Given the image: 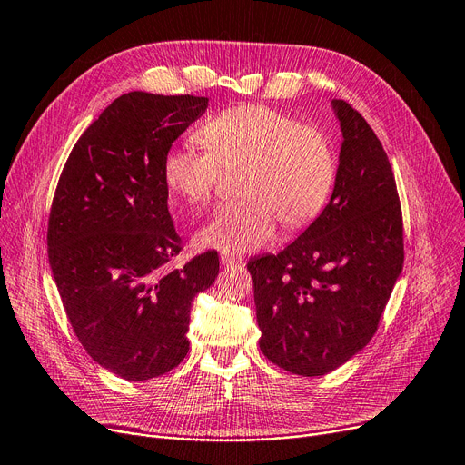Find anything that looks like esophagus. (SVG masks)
Wrapping results in <instances>:
<instances>
[{"instance_id":"esophagus-1","label":"esophagus","mask_w":465,"mask_h":465,"mask_svg":"<svg viewBox=\"0 0 465 465\" xmlns=\"http://www.w3.org/2000/svg\"><path fill=\"white\" fill-rule=\"evenodd\" d=\"M221 262L225 264V267H234V264L242 262V257L238 253H231V252H221Z\"/></svg>"}]
</instances>
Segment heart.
Returning <instances> with one entry per match:
<instances>
[{
  "label": "heart",
  "instance_id": "1",
  "mask_svg": "<svg viewBox=\"0 0 465 465\" xmlns=\"http://www.w3.org/2000/svg\"><path fill=\"white\" fill-rule=\"evenodd\" d=\"M204 147L182 143L163 157V178L189 206L212 201L223 170L240 168L242 198L221 206L198 234L204 248L253 252L276 236L278 221L299 229L325 208L337 163L327 136L274 107L248 104L225 109L198 130Z\"/></svg>",
  "mask_w": 465,
  "mask_h": 465
}]
</instances>
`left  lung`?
<instances>
[{"instance_id": "8db88e82", "label": "left lung", "mask_w": 465, "mask_h": 465, "mask_svg": "<svg viewBox=\"0 0 465 465\" xmlns=\"http://www.w3.org/2000/svg\"><path fill=\"white\" fill-rule=\"evenodd\" d=\"M331 105L344 140L329 204L293 244L248 262L261 351L301 377H322L365 348L405 257L388 154L348 102Z\"/></svg>"}]
</instances>
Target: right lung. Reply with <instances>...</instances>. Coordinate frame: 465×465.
Instances as JSON below:
<instances>
[{
    "instance_id": "obj_1",
    "label": "right lung",
    "mask_w": 465,
    "mask_h": 465,
    "mask_svg": "<svg viewBox=\"0 0 465 465\" xmlns=\"http://www.w3.org/2000/svg\"><path fill=\"white\" fill-rule=\"evenodd\" d=\"M208 107L204 96L134 91L109 104L74 145L49 213V262L74 333L98 365L142 382L189 351L193 299L219 272L217 252L182 269L163 157Z\"/></svg>"
}]
</instances>
